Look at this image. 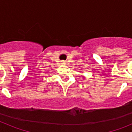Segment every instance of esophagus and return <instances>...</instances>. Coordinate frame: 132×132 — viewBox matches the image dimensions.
Instances as JSON below:
<instances>
[{
    "mask_svg": "<svg viewBox=\"0 0 132 132\" xmlns=\"http://www.w3.org/2000/svg\"><path fill=\"white\" fill-rule=\"evenodd\" d=\"M61 63H62V64H65V61H61Z\"/></svg>",
    "mask_w": 132,
    "mask_h": 132,
    "instance_id": "1",
    "label": "esophagus"
}]
</instances>
